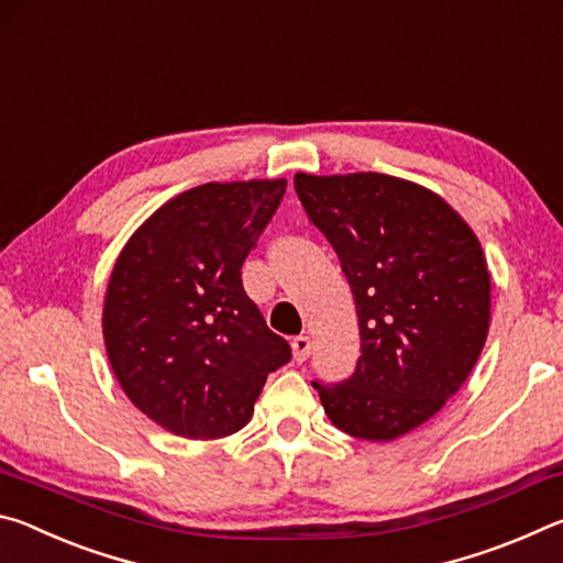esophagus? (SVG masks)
Masks as SVG:
<instances>
[{
	"label": "esophagus",
	"mask_w": 563,
	"mask_h": 563,
	"mask_svg": "<svg viewBox=\"0 0 563 563\" xmlns=\"http://www.w3.org/2000/svg\"><path fill=\"white\" fill-rule=\"evenodd\" d=\"M292 357L298 360V362H305L308 360V355H310V338L308 335H298V338H292Z\"/></svg>",
	"instance_id": "esophagus-1"
}]
</instances>
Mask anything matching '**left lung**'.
Listing matches in <instances>:
<instances>
[{"label": "left lung", "mask_w": 563, "mask_h": 563, "mask_svg": "<svg viewBox=\"0 0 563 563\" xmlns=\"http://www.w3.org/2000/svg\"><path fill=\"white\" fill-rule=\"evenodd\" d=\"M295 190L335 247L360 322L355 373L312 387L338 430L393 442L440 412L482 355L492 308L482 245L412 180L298 174Z\"/></svg>", "instance_id": "obj_1"}]
</instances>
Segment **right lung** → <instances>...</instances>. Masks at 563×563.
Masks as SVG:
<instances>
[{"label":"right lung","mask_w":563,"mask_h":563,"mask_svg":"<svg viewBox=\"0 0 563 563\" xmlns=\"http://www.w3.org/2000/svg\"><path fill=\"white\" fill-rule=\"evenodd\" d=\"M288 180L203 184L170 198L123 245L103 300V342L126 397L164 430H241L290 345L247 298L241 268Z\"/></svg>","instance_id":"right-lung-1"}]
</instances>
